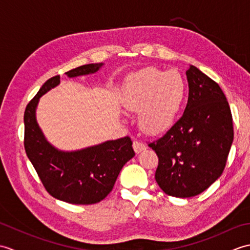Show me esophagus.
Masks as SVG:
<instances>
[{
    "label": "esophagus",
    "mask_w": 250,
    "mask_h": 250,
    "mask_svg": "<svg viewBox=\"0 0 250 250\" xmlns=\"http://www.w3.org/2000/svg\"><path fill=\"white\" fill-rule=\"evenodd\" d=\"M146 145L144 144V143H141L139 141H134L133 142V149L136 153H140L142 152L143 150H146Z\"/></svg>",
    "instance_id": "1"
}]
</instances>
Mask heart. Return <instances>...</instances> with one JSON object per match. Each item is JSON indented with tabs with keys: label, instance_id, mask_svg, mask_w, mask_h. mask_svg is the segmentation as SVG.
Returning a JSON list of instances; mask_svg holds the SVG:
<instances>
[{
	"label": "heart",
	"instance_id": "heart-1",
	"mask_svg": "<svg viewBox=\"0 0 250 250\" xmlns=\"http://www.w3.org/2000/svg\"><path fill=\"white\" fill-rule=\"evenodd\" d=\"M186 95L187 83L178 71L146 67L125 79L121 99L128 109L141 110L143 129L158 134L176 121Z\"/></svg>",
	"mask_w": 250,
	"mask_h": 250
}]
</instances>
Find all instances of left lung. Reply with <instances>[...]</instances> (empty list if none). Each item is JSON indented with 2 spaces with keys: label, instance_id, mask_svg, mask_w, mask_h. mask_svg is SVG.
<instances>
[{
  "label": "left lung",
  "instance_id": "1",
  "mask_svg": "<svg viewBox=\"0 0 250 250\" xmlns=\"http://www.w3.org/2000/svg\"><path fill=\"white\" fill-rule=\"evenodd\" d=\"M186 75L189 95L182 118L149 144L159 158V187L176 198L198 195L221 176L234 136L219 84L193 65Z\"/></svg>",
  "mask_w": 250,
  "mask_h": 250
}]
</instances>
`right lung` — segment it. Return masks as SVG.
<instances>
[{"label": "right lung", "mask_w": 250, "mask_h": 250, "mask_svg": "<svg viewBox=\"0 0 250 250\" xmlns=\"http://www.w3.org/2000/svg\"><path fill=\"white\" fill-rule=\"evenodd\" d=\"M104 63H91L66 72L67 77L90 75ZM60 83V76L48 79L24 111V148L44 187L54 198L71 204H94L113 190L125 164L135 156L130 137L65 151L46 139L36 120L40 99Z\"/></svg>", "instance_id": "obj_1"}]
</instances>
